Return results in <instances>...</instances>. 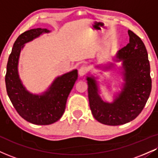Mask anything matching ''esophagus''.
Instances as JSON below:
<instances>
[{
    "mask_svg": "<svg viewBox=\"0 0 158 158\" xmlns=\"http://www.w3.org/2000/svg\"><path fill=\"white\" fill-rule=\"evenodd\" d=\"M87 71H88V68L85 65H82L80 68H79V73L80 76H84L87 73Z\"/></svg>",
    "mask_w": 158,
    "mask_h": 158,
    "instance_id": "obj_1",
    "label": "esophagus"
}]
</instances>
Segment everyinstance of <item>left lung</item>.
Masks as SVG:
<instances>
[{
    "label": "left lung",
    "mask_w": 158,
    "mask_h": 158,
    "mask_svg": "<svg viewBox=\"0 0 158 158\" xmlns=\"http://www.w3.org/2000/svg\"><path fill=\"white\" fill-rule=\"evenodd\" d=\"M130 43L117 54L122 60L124 84L113 103L104 102L98 94L94 77H87L90 107L95 118L103 124L118 126L130 122L141 113L152 90L147 51L140 38L128 31Z\"/></svg>",
    "instance_id": "8db88e82"
}]
</instances>
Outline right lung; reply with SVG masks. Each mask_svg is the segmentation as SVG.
Instances as JSON below:
<instances>
[{
  "label": "right lung",
  "instance_id": "right-lung-1",
  "mask_svg": "<svg viewBox=\"0 0 158 158\" xmlns=\"http://www.w3.org/2000/svg\"><path fill=\"white\" fill-rule=\"evenodd\" d=\"M49 31L46 28H34L17 38L9 56L5 77L7 94L16 111L26 121L37 125L51 124L62 117L68 95L78 77L77 70L64 73L56 78L50 88L40 96L30 94L23 87L18 72L20 51L25 43Z\"/></svg>",
  "mask_w": 158,
  "mask_h": 158
}]
</instances>
